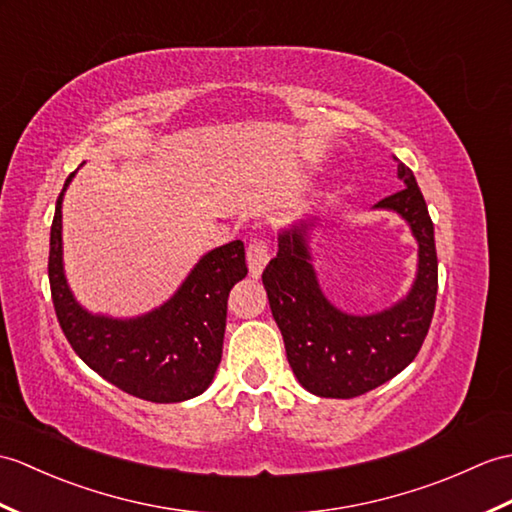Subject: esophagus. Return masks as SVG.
I'll return each mask as SVG.
<instances>
[{"instance_id": "obj_1", "label": "esophagus", "mask_w": 512, "mask_h": 512, "mask_svg": "<svg viewBox=\"0 0 512 512\" xmlns=\"http://www.w3.org/2000/svg\"><path fill=\"white\" fill-rule=\"evenodd\" d=\"M246 261H248V270H251V277L257 279L270 261V251H268L266 240H253L251 244H248Z\"/></svg>"}]
</instances>
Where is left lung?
I'll list each match as a JSON object with an SVG mask.
<instances>
[{"label":"left lung","mask_w":512,"mask_h":512,"mask_svg":"<svg viewBox=\"0 0 512 512\" xmlns=\"http://www.w3.org/2000/svg\"><path fill=\"white\" fill-rule=\"evenodd\" d=\"M397 176L401 192L373 207L406 220L419 244L417 275L395 305L360 316L327 299L310 251V233L320 227L316 218L281 229L277 257L261 275L292 373L312 395L351 399L386 384L417 358L430 329L438 290L434 224L408 165L397 161Z\"/></svg>","instance_id":"obj_1"}]
</instances>
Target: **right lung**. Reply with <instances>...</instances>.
<instances>
[{"label": "right lung", "instance_id": "1", "mask_svg": "<svg viewBox=\"0 0 512 512\" xmlns=\"http://www.w3.org/2000/svg\"><path fill=\"white\" fill-rule=\"evenodd\" d=\"M74 174L56 200L47 261L54 310L71 349L106 382L133 397L178 403L202 395L222 360L229 292L248 272L244 242L202 255L170 299L146 314H93L76 301L63 264V196Z\"/></svg>", "mask_w": 512, "mask_h": 512}]
</instances>
